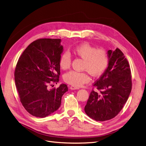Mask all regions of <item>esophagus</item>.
<instances>
[{"label":"esophagus","mask_w":146,"mask_h":146,"mask_svg":"<svg viewBox=\"0 0 146 146\" xmlns=\"http://www.w3.org/2000/svg\"><path fill=\"white\" fill-rule=\"evenodd\" d=\"M70 90H78V88H76V87H74L73 86H70Z\"/></svg>","instance_id":"1"}]
</instances>
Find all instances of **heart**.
<instances>
[{
    "mask_svg": "<svg viewBox=\"0 0 146 146\" xmlns=\"http://www.w3.org/2000/svg\"><path fill=\"white\" fill-rule=\"evenodd\" d=\"M73 52L74 55L84 60L83 69L94 77L103 74L109 66V56L104 49H97L90 44L84 43L76 46ZM71 62V55L65 52L60 56L59 66L62 70H67L70 67ZM63 79L67 84L76 88L88 83L90 80V76L86 72L70 71L64 75Z\"/></svg>",
    "mask_w": 146,
    "mask_h": 146,
    "instance_id": "heart-1",
    "label": "heart"
}]
</instances>
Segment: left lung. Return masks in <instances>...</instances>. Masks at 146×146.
<instances>
[{"instance_id":"left-lung-1","label":"left lung","mask_w":146,"mask_h":146,"mask_svg":"<svg viewBox=\"0 0 146 146\" xmlns=\"http://www.w3.org/2000/svg\"><path fill=\"white\" fill-rule=\"evenodd\" d=\"M109 66L94 84L85 106L86 115L97 121H105L117 116L129 96L132 89L131 72L128 61L119 48L109 50Z\"/></svg>"}]
</instances>
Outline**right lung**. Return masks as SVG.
<instances>
[{
  "instance_id": "right-lung-1",
  "label": "right lung",
  "mask_w": 146,
  "mask_h": 146,
  "mask_svg": "<svg viewBox=\"0 0 146 146\" xmlns=\"http://www.w3.org/2000/svg\"><path fill=\"white\" fill-rule=\"evenodd\" d=\"M60 39H39L31 43L19 58L14 76L20 101L30 114L45 117L57 110L68 88L57 84L60 75L59 61L63 47Z\"/></svg>"
}]
</instances>
